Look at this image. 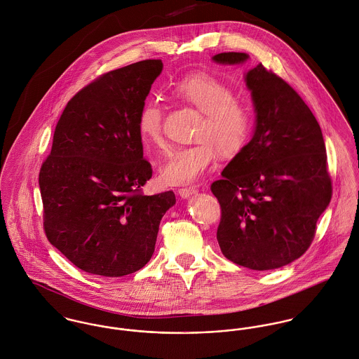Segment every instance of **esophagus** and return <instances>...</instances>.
I'll list each match as a JSON object with an SVG mask.
<instances>
[{
    "label": "esophagus",
    "instance_id": "obj_1",
    "mask_svg": "<svg viewBox=\"0 0 359 359\" xmlns=\"http://www.w3.org/2000/svg\"><path fill=\"white\" fill-rule=\"evenodd\" d=\"M177 193H179V196H180L182 198L186 199L190 198V197H193V196H196L198 191H197L196 189H193V187H191V189H180Z\"/></svg>",
    "mask_w": 359,
    "mask_h": 359
}]
</instances>
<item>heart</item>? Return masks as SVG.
Listing matches in <instances>:
<instances>
[{
	"instance_id": "b5f03b06",
	"label": "heart",
	"mask_w": 359,
	"mask_h": 359,
	"mask_svg": "<svg viewBox=\"0 0 359 359\" xmlns=\"http://www.w3.org/2000/svg\"><path fill=\"white\" fill-rule=\"evenodd\" d=\"M173 93L201 111L194 144L179 149L161 169L168 186H189L213 166L219 150L234 156L246 144L252 132V114L236 99L234 90L224 81L206 73H197L177 81ZM137 129L144 146L162 149V107L157 100L143 104Z\"/></svg>"
}]
</instances>
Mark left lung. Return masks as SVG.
Returning <instances> with one entry per match:
<instances>
[{
	"instance_id": "8db88e82",
	"label": "left lung",
	"mask_w": 359,
	"mask_h": 359,
	"mask_svg": "<svg viewBox=\"0 0 359 359\" xmlns=\"http://www.w3.org/2000/svg\"><path fill=\"white\" fill-rule=\"evenodd\" d=\"M243 65L248 53L212 57ZM243 80L255 109V130L210 190L222 206L217 242L236 264L256 271L283 267L310 246L332 197L318 121L278 76L262 65Z\"/></svg>"
}]
</instances>
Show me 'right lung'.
Instances as JSON below:
<instances>
[{
    "label": "right lung",
    "mask_w": 359,
    "mask_h": 359,
    "mask_svg": "<svg viewBox=\"0 0 359 359\" xmlns=\"http://www.w3.org/2000/svg\"><path fill=\"white\" fill-rule=\"evenodd\" d=\"M161 60H143L93 81L67 103L40 172L49 242L82 271L122 277L151 259L173 191L143 196L153 169L143 160L139 113Z\"/></svg>",
    "instance_id": "right-lung-1"
}]
</instances>
